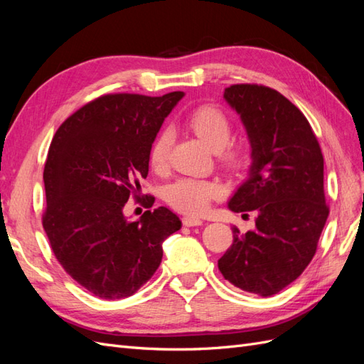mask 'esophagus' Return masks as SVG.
<instances>
[{
	"label": "esophagus",
	"mask_w": 364,
	"mask_h": 364,
	"mask_svg": "<svg viewBox=\"0 0 364 364\" xmlns=\"http://www.w3.org/2000/svg\"><path fill=\"white\" fill-rule=\"evenodd\" d=\"M182 223H183V226H188V228H191V226H200L203 222H202L200 218H197V217L186 215V217H183V218H182Z\"/></svg>",
	"instance_id": "1"
}]
</instances>
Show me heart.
<instances>
[{
    "instance_id": "heart-1",
    "label": "heart",
    "mask_w": 364,
    "mask_h": 364,
    "mask_svg": "<svg viewBox=\"0 0 364 364\" xmlns=\"http://www.w3.org/2000/svg\"><path fill=\"white\" fill-rule=\"evenodd\" d=\"M188 124L194 134L215 150L218 161L232 171H245L252 164V150L247 144L229 142L232 135V121L215 106H200L188 117ZM173 146V132L161 130L149 151L150 167L155 171L167 168ZM222 194V186L213 181L179 179L168 186L167 200L181 213L200 215L211 202Z\"/></svg>"
}]
</instances>
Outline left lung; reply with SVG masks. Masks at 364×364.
Returning <instances> with one entry per match:
<instances>
[{
	"mask_svg": "<svg viewBox=\"0 0 364 364\" xmlns=\"http://www.w3.org/2000/svg\"><path fill=\"white\" fill-rule=\"evenodd\" d=\"M225 98L243 121L253 159L229 209L257 218L246 234L232 228L218 270L235 287L267 297L299 278L317 250L329 214L323 155L305 115L281 92L240 83Z\"/></svg>",
	"mask_w": 364,
	"mask_h": 364,
	"instance_id": "obj_1",
	"label": "left lung"
}]
</instances>
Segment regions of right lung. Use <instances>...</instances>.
<instances>
[{
  "mask_svg": "<svg viewBox=\"0 0 364 364\" xmlns=\"http://www.w3.org/2000/svg\"><path fill=\"white\" fill-rule=\"evenodd\" d=\"M182 97L100 95L65 119L51 141L42 225L63 270L102 299L136 293L159 267L164 240L182 226L165 206L138 222L123 213L130 196L141 200L151 142ZM141 203L151 208L155 197Z\"/></svg>",
  "mask_w": 364,
  "mask_h": 364,
  "instance_id": "right-lung-1",
  "label": "right lung"
}]
</instances>
